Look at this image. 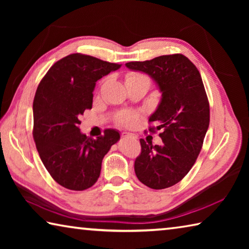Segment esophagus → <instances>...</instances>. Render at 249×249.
Here are the masks:
<instances>
[{"label": "esophagus", "mask_w": 249, "mask_h": 249, "mask_svg": "<svg viewBox=\"0 0 249 249\" xmlns=\"http://www.w3.org/2000/svg\"><path fill=\"white\" fill-rule=\"evenodd\" d=\"M122 138H136V136H135L134 134H130V133H127V132H123L121 134Z\"/></svg>", "instance_id": "1"}]
</instances>
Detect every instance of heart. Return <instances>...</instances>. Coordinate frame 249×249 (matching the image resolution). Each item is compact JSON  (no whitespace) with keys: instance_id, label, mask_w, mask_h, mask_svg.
<instances>
[{"instance_id":"obj_1","label":"heart","mask_w":249,"mask_h":249,"mask_svg":"<svg viewBox=\"0 0 249 249\" xmlns=\"http://www.w3.org/2000/svg\"><path fill=\"white\" fill-rule=\"evenodd\" d=\"M145 77V75L136 73V72H129L126 75V82L130 81V80H135L137 78ZM138 120V113L136 112H124L123 114H121L117 119V123L123 126H132L136 123Z\"/></svg>"}]
</instances>
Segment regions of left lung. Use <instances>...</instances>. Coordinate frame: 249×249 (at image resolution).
<instances>
[{
	"label": "left lung",
	"mask_w": 249,
	"mask_h": 249,
	"mask_svg": "<svg viewBox=\"0 0 249 249\" xmlns=\"http://www.w3.org/2000/svg\"><path fill=\"white\" fill-rule=\"evenodd\" d=\"M130 70L149 74L162 98L149 123V132L161 129L162 145L140 141L142 151L135 160L138 180L155 190L182 180L199 156L210 124V105L201 74L181 53L165 54L146 61L126 64Z\"/></svg>",
	"instance_id": "8db88e82"
}]
</instances>
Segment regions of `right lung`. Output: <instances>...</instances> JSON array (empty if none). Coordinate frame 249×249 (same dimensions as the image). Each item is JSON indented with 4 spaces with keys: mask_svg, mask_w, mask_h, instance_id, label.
<instances>
[{
    "mask_svg": "<svg viewBox=\"0 0 249 249\" xmlns=\"http://www.w3.org/2000/svg\"><path fill=\"white\" fill-rule=\"evenodd\" d=\"M119 64L82 53H71L50 67L33 103V136L44 166L53 179L69 190L91 188L100 177L104 156L120 140L105 129L93 140L80 132V116L92 108L95 82Z\"/></svg>",
    "mask_w": 249,
    "mask_h": 249,
    "instance_id": "add662e5",
    "label": "right lung"
}]
</instances>
